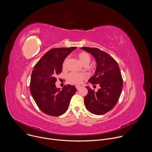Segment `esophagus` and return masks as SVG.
Instances as JSON below:
<instances>
[{
    "mask_svg": "<svg viewBox=\"0 0 152 152\" xmlns=\"http://www.w3.org/2000/svg\"><path fill=\"white\" fill-rule=\"evenodd\" d=\"M76 89H77V90H79V89L81 88V86H76Z\"/></svg>",
    "mask_w": 152,
    "mask_h": 152,
    "instance_id": "obj_1",
    "label": "esophagus"
}]
</instances>
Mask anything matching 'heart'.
<instances>
[{
    "mask_svg": "<svg viewBox=\"0 0 152 152\" xmlns=\"http://www.w3.org/2000/svg\"><path fill=\"white\" fill-rule=\"evenodd\" d=\"M78 58L80 62L83 65H88L91 61V56L87 53L82 52L78 55ZM68 61V58H66L63 62V67H65L66 66V64ZM86 76L83 73H76V72H71L67 75V79L68 80L76 85H79L82 83V80L85 79Z\"/></svg>",
    "mask_w": 152,
    "mask_h": 152,
    "instance_id": "heart-1",
    "label": "heart"
}]
</instances>
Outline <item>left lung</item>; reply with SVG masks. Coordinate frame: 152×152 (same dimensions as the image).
<instances>
[{"mask_svg": "<svg viewBox=\"0 0 152 152\" xmlns=\"http://www.w3.org/2000/svg\"><path fill=\"white\" fill-rule=\"evenodd\" d=\"M80 49L95 58L96 70L88 82L93 85H99L100 87L95 92L88 86H86L88 94L84 97L85 107L92 114L103 115L113 109L121 95L123 79L119 66L111 56L97 48L84 47Z\"/></svg>", "mask_w": 152, "mask_h": 152, "instance_id": "1", "label": "left lung"}]
</instances>
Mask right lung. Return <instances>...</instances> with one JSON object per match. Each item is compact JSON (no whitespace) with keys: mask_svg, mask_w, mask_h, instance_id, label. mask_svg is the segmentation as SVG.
<instances>
[{"mask_svg":"<svg viewBox=\"0 0 152 152\" xmlns=\"http://www.w3.org/2000/svg\"><path fill=\"white\" fill-rule=\"evenodd\" d=\"M76 47L52 49L35 64L32 72L30 91L39 110L50 116L58 117L66 113L77 90L67 84L56 88V76L62 72V64Z\"/></svg>","mask_w":152,"mask_h":152,"instance_id":"1","label":"right lung"}]
</instances>
